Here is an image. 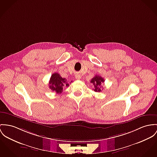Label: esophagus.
I'll return each instance as SVG.
<instances>
[{"mask_svg": "<svg viewBox=\"0 0 157 157\" xmlns=\"http://www.w3.org/2000/svg\"><path fill=\"white\" fill-rule=\"evenodd\" d=\"M75 78H76V79H77V80H79V79H81V76L79 75H75Z\"/></svg>", "mask_w": 157, "mask_h": 157, "instance_id": "esophagus-1", "label": "esophagus"}]
</instances>
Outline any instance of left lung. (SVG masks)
Segmentation results:
<instances>
[{
	"label": "left lung",
	"instance_id": "left-lung-1",
	"mask_svg": "<svg viewBox=\"0 0 157 157\" xmlns=\"http://www.w3.org/2000/svg\"><path fill=\"white\" fill-rule=\"evenodd\" d=\"M104 79L99 75H96L91 80L90 82L93 84L94 86V91L96 92H100L101 91V84L102 82H104Z\"/></svg>",
	"mask_w": 157,
	"mask_h": 157
}]
</instances>
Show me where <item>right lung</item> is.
Segmentation results:
<instances>
[{
  "label": "right lung",
  "mask_w": 157,
  "mask_h": 157,
  "mask_svg": "<svg viewBox=\"0 0 157 157\" xmlns=\"http://www.w3.org/2000/svg\"><path fill=\"white\" fill-rule=\"evenodd\" d=\"M49 85V88L52 91L56 92L57 94H60L63 92V87L69 86V84L66 79L63 78L58 73H54L51 76Z\"/></svg>",
  "instance_id": "right-lung-1"
}]
</instances>
